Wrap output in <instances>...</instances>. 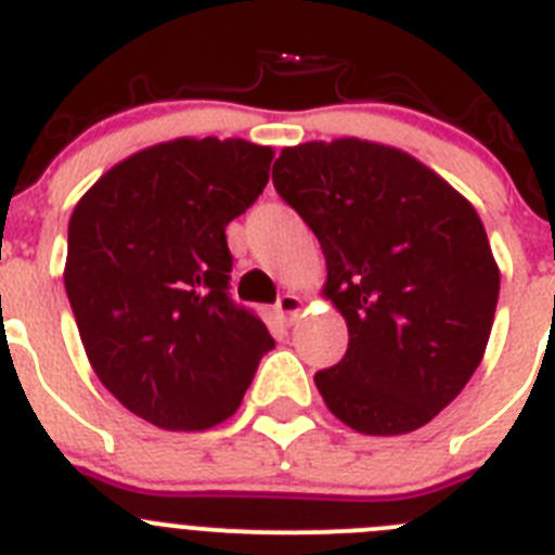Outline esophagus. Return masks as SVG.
Listing matches in <instances>:
<instances>
[{
	"instance_id": "34e87169",
	"label": "esophagus",
	"mask_w": 555,
	"mask_h": 555,
	"mask_svg": "<svg viewBox=\"0 0 555 555\" xmlns=\"http://www.w3.org/2000/svg\"><path fill=\"white\" fill-rule=\"evenodd\" d=\"M302 306H306V300H302L300 294H294V292L281 294V297H278V302H274L278 313H281L286 322L297 320V317H300V311H302Z\"/></svg>"
}]
</instances>
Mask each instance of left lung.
<instances>
[{"label":"left lung","mask_w":555,"mask_h":555,"mask_svg":"<svg viewBox=\"0 0 555 555\" xmlns=\"http://www.w3.org/2000/svg\"><path fill=\"white\" fill-rule=\"evenodd\" d=\"M274 191L325 253V297L347 320L345 358L317 372L358 434L423 428L478 370L500 272L473 205L395 146L308 141L274 160Z\"/></svg>","instance_id":"8db88e82"}]
</instances>
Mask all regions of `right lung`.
I'll use <instances>...</instances> for the list:
<instances>
[{
	"label": "right lung",
	"instance_id": "obj_1",
	"mask_svg": "<svg viewBox=\"0 0 555 555\" xmlns=\"http://www.w3.org/2000/svg\"><path fill=\"white\" fill-rule=\"evenodd\" d=\"M274 152L178 139L102 175L68 219L66 294L96 377L166 430H205L242 405L267 325L230 297L224 228L258 199Z\"/></svg>",
	"mask_w": 555,
	"mask_h": 555
}]
</instances>
